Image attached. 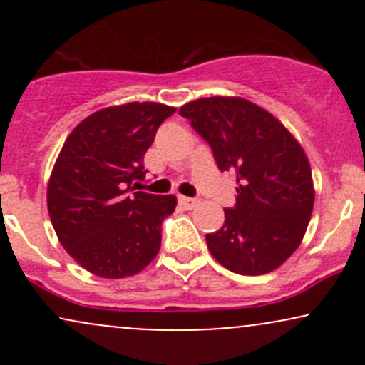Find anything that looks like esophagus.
I'll return each instance as SVG.
<instances>
[{"instance_id":"esophagus-1","label":"esophagus","mask_w":365,"mask_h":365,"mask_svg":"<svg viewBox=\"0 0 365 365\" xmlns=\"http://www.w3.org/2000/svg\"><path fill=\"white\" fill-rule=\"evenodd\" d=\"M178 202H180V206H182L183 209H194V207L199 206V200L190 199V197H185V195H180L178 197Z\"/></svg>"}]
</instances>
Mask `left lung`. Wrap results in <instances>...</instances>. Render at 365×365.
Instances as JSON below:
<instances>
[{
	"mask_svg": "<svg viewBox=\"0 0 365 365\" xmlns=\"http://www.w3.org/2000/svg\"><path fill=\"white\" fill-rule=\"evenodd\" d=\"M180 115L209 142L221 171H237V204L206 235L209 252L237 274L278 269L302 244L316 197L300 142L269 111L238 96L195 99Z\"/></svg>",
	"mask_w": 365,
	"mask_h": 365,
	"instance_id": "1",
	"label": "left lung"
}]
</instances>
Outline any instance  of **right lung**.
I'll return each instance as SVG.
<instances>
[{
	"instance_id": "right-lung-1",
	"label": "right lung",
	"mask_w": 365,
	"mask_h": 365,
	"mask_svg": "<svg viewBox=\"0 0 365 365\" xmlns=\"http://www.w3.org/2000/svg\"><path fill=\"white\" fill-rule=\"evenodd\" d=\"M175 111L153 101L108 106L66 137L48 182V212L63 249L89 273L128 278L158 255L177 197L131 185L145 178V153Z\"/></svg>"
}]
</instances>
